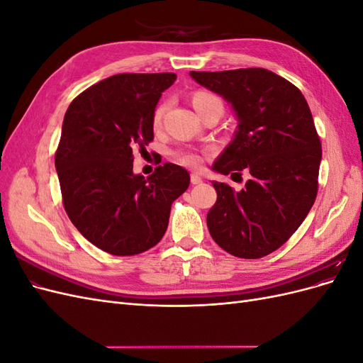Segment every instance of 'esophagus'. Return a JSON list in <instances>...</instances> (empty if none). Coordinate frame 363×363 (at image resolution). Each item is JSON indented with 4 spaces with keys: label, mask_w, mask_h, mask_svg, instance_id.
Returning <instances> with one entry per match:
<instances>
[{
    "label": "esophagus",
    "mask_w": 363,
    "mask_h": 363,
    "mask_svg": "<svg viewBox=\"0 0 363 363\" xmlns=\"http://www.w3.org/2000/svg\"><path fill=\"white\" fill-rule=\"evenodd\" d=\"M191 183H192V184H200V183H203V179L200 177L199 174H192V175H191Z\"/></svg>",
    "instance_id": "obj_1"
}]
</instances>
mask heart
Returning <instances> with one entry per match:
<instances>
[{
	"label": "heart",
	"mask_w": 363,
	"mask_h": 363,
	"mask_svg": "<svg viewBox=\"0 0 363 363\" xmlns=\"http://www.w3.org/2000/svg\"><path fill=\"white\" fill-rule=\"evenodd\" d=\"M212 101H219L218 98L212 94H207V92H196L192 98V104L196 108H200L204 104H208ZM164 111H167V104H162L156 108L155 112V125H159L160 121L164 115ZM174 157L179 163L184 164V167H191V168H199L201 162H203V152L200 151H195V150H179L174 152Z\"/></svg>",
	"instance_id": "heart-1"
}]
</instances>
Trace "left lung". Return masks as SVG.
I'll return each mask as SVG.
<instances>
[{
  "mask_svg": "<svg viewBox=\"0 0 363 363\" xmlns=\"http://www.w3.org/2000/svg\"><path fill=\"white\" fill-rule=\"evenodd\" d=\"M191 77L232 104L238 118L233 140L212 169L251 174L239 192L212 182L218 199L207 213L208 232L236 257L268 256L295 233L316 199L323 151L309 104L298 87L263 68Z\"/></svg>",
  "mask_w": 363,
  "mask_h": 363,
  "instance_id": "obj_1",
  "label": "left lung"
}]
</instances>
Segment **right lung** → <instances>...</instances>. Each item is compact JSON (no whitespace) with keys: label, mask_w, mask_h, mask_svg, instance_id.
<instances>
[{"label":"right lung","mask_w":363,"mask_h":363,"mask_svg":"<svg viewBox=\"0 0 363 363\" xmlns=\"http://www.w3.org/2000/svg\"><path fill=\"white\" fill-rule=\"evenodd\" d=\"M172 72L118 74L82 92L65 113L56 171L65 211L77 230L113 256H135L167 232L171 204L189 172L163 163L133 174V148L155 138V108Z\"/></svg>","instance_id":"add662e5"}]
</instances>
